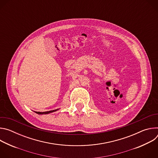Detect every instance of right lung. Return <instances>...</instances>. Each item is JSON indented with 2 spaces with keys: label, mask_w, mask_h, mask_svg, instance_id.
Listing matches in <instances>:
<instances>
[{
  "label": "right lung",
  "mask_w": 158,
  "mask_h": 158,
  "mask_svg": "<svg viewBox=\"0 0 158 158\" xmlns=\"http://www.w3.org/2000/svg\"><path fill=\"white\" fill-rule=\"evenodd\" d=\"M58 109H56V110H49V111H46V112H37V114H49V113H51V112H53L54 111H56Z\"/></svg>",
  "instance_id": "right-lung-1"
}]
</instances>
